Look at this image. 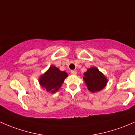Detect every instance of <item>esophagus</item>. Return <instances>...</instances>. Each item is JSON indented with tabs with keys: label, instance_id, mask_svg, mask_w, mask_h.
I'll list each match as a JSON object with an SVG mask.
<instances>
[{
	"label": "esophagus",
	"instance_id": "34e87169",
	"mask_svg": "<svg viewBox=\"0 0 135 135\" xmlns=\"http://www.w3.org/2000/svg\"><path fill=\"white\" fill-rule=\"evenodd\" d=\"M71 73L72 75H77V71L75 70H71Z\"/></svg>",
	"mask_w": 135,
	"mask_h": 135
}]
</instances>
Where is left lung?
<instances>
[{
    "label": "left lung",
    "mask_w": 135,
    "mask_h": 135,
    "mask_svg": "<svg viewBox=\"0 0 135 135\" xmlns=\"http://www.w3.org/2000/svg\"><path fill=\"white\" fill-rule=\"evenodd\" d=\"M83 79L89 91L93 93L101 90L107 84V77L95 67L87 69V71L84 73Z\"/></svg>",
    "instance_id": "8db88e82"
}]
</instances>
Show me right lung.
<instances>
[{"label": "right lung", "mask_w": 135, "mask_h": 135, "mask_svg": "<svg viewBox=\"0 0 135 135\" xmlns=\"http://www.w3.org/2000/svg\"><path fill=\"white\" fill-rule=\"evenodd\" d=\"M68 73L62 71L58 68L51 66L39 79L40 86L49 92L55 93L62 86Z\"/></svg>", "instance_id": "obj_1"}]
</instances>
